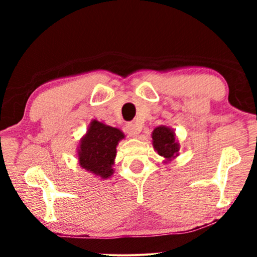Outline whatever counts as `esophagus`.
Returning a JSON list of instances; mask_svg holds the SVG:
<instances>
[{"instance_id": "obj_1", "label": "esophagus", "mask_w": 257, "mask_h": 257, "mask_svg": "<svg viewBox=\"0 0 257 257\" xmlns=\"http://www.w3.org/2000/svg\"><path fill=\"white\" fill-rule=\"evenodd\" d=\"M125 133L129 135V137H138V134L140 133V128L135 124V123H126L125 124Z\"/></svg>"}]
</instances>
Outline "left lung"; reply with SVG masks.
I'll use <instances>...</instances> for the list:
<instances>
[{"instance_id":"obj_1","label":"left lung","mask_w":257,"mask_h":257,"mask_svg":"<svg viewBox=\"0 0 257 257\" xmlns=\"http://www.w3.org/2000/svg\"><path fill=\"white\" fill-rule=\"evenodd\" d=\"M152 144L159 156L166 158V162L172 161L179 155L180 145L175 140L174 129L166 125H159L152 132Z\"/></svg>"}]
</instances>
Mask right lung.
<instances>
[{
	"mask_svg": "<svg viewBox=\"0 0 257 257\" xmlns=\"http://www.w3.org/2000/svg\"><path fill=\"white\" fill-rule=\"evenodd\" d=\"M122 139L124 134L119 129L93 119L79 143V166L99 178L108 179L113 174L116 147Z\"/></svg>",
	"mask_w": 257,
	"mask_h": 257,
	"instance_id": "right-lung-1",
	"label": "right lung"
}]
</instances>
